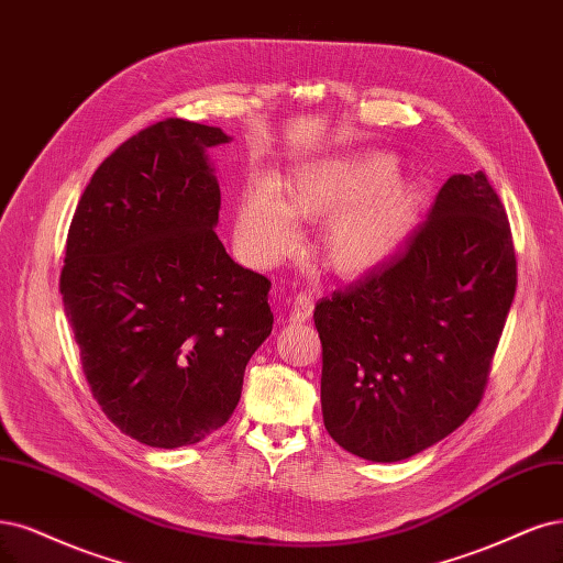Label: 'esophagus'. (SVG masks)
Wrapping results in <instances>:
<instances>
[{
	"label": "esophagus",
	"instance_id": "esophagus-1",
	"mask_svg": "<svg viewBox=\"0 0 563 563\" xmlns=\"http://www.w3.org/2000/svg\"><path fill=\"white\" fill-rule=\"evenodd\" d=\"M312 309H314V300H312V296L298 294V296H294V300H290L288 319L294 321V323H302V321H307L309 317H312Z\"/></svg>",
	"mask_w": 563,
	"mask_h": 563
}]
</instances>
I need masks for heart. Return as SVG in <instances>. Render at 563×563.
<instances>
[{"label": "heart", "mask_w": 563, "mask_h": 563, "mask_svg": "<svg viewBox=\"0 0 563 563\" xmlns=\"http://www.w3.org/2000/svg\"><path fill=\"white\" fill-rule=\"evenodd\" d=\"M396 172L391 156L375 153L305 167L282 198L265 186L249 188L238 202L235 240L249 261L269 265L294 251V219H328L319 240L323 263L340 277H361L394 256L417 217L419 192Z\"/></svg>", "instance_id": "1"}]
</instances>
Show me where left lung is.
<instances>
[{
    "mask_svg": "<svg viewBox=\"0 0 563 563\" xmlns=\"http://www.w3.org/2000/svg\"><path fill=\"white\" fill-rule=\"evenodd\" d=\"M515 288L506 209L484 172L454 174L394 258L317 302L325 431L377 463L456 431L482 400Z\"/></svg>",
    "mask_w": 563,
    "mask_h": 563,
    "instance_id": "obj_1",
    "label": "left lung"
}]
</instances>
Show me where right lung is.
Instances as JSON below:
<instances>
[{
  "label": "right lung",
  "instance_id": "obj_1",
  "mask_svg": "<svg viewBox=\"0 0 563 563\" xmlns=\"http://www.w3.org/2000/svg\"><path fill=\"white\" fill-rule=\"evenodd\" d=\"M221 128L167 119L95 169L67 235L60 294L95 400L148 448L196 444L230 419L273 333L267 277L214 232Z\"/></svg>",
  "mask_w": 563,
  "mask_h": 563
}]
</instances>
